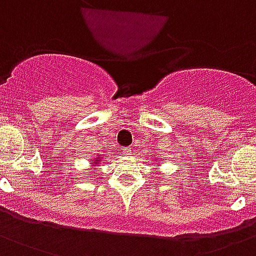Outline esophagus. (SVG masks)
Returning a JSON list of instances; mask_svg holds the SVG:
<instances>
[{"mask_svg":"<svg viewBox=\"0 0 256 256\" xmlns=\"http://www.w3.org/2000/svg\"><path fill=\"white\" fill-rule=\"evenodd\" d=\"M122 154H124V156H130V154H132V149L130 148H124L122 150Z\"/></svg>","mask_w":256,"mask_h":256,"instance_id":"34e87169","label":"esophagus"}]
</instances>
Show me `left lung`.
<instances>
[{
    "label": "left lung",
    "instance_id": "left-lung-1",
    "mask_svg": "<svg viewBox=\"0 0 256 256\" xmlns=\"http://www.w3.org/2000/svg\"><path fill=\"white\" fill-rule=\"evenodd\" d=\"M157 161H158V160H157Z\"/></svg>",
    "mask_w": 256,
    "mask_h": 256
}]
</instances>
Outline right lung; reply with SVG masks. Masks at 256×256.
Instances as JSON below:
<instances>
[{
    "label": "right lung",
    "mask_w": 256,
    "mask_h": 256,
    "mask_svg": "<svg viewBox=\"0 0 256 256\" xmlns=\"http://www.w3.org/2000/svg\"><path fill=\"white\" fill-rule=\"evenodd\" d=\"M102 161H103V157L98 156L95 157L94 160H91V165H92V166H99V164L102 162Z\"/></svg>",
    "instance_id": "add662e5"
}]
</instances>
